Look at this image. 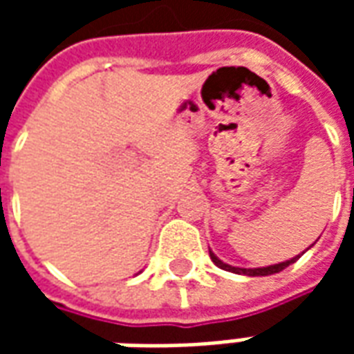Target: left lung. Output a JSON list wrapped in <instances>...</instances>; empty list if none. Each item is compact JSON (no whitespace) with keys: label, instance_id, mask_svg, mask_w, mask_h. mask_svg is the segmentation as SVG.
I'll use <instances>...</instances> for the list:
<instances>
[{"label":"left lung","instance_id":"left-lung-1","mask_svg":"<svg viewBox=\"0 0 354 354\" xmlns=\"http://www.w3.org/2000/svg\"><path fill=\"white\" fill-rule=\"evenodd\" d=\"M301 254H299V256H301ZM299 256H294V258H290V260L281 261V263H274V266H267V267H235V266H230V263H225V261H222L214 252H212V250H210V260L214 261V266H218L220 269H223V271H231V273H237V274H246V277H267V274L281 273L282 269H286V267L292 266L294 261L299 260Z\"/></svg>","mask_w":354,"mask_h":354}]
</instances>
